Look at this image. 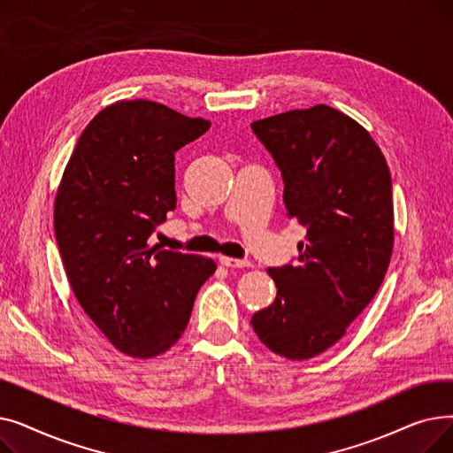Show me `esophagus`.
Returning <instances> with one entry per match:
<instances>
[{
    "label": "esophagus",
    "mask_w": 453,
    "mask_h": 453,
    "mask_svg": "<svg viewBox=\"0 0 453 453\" xmlns=\"http://www.w3.org/2000/svg\"><path fill=\"white\" fill-rule=\"evenodd\" d=\"M220 265L226 268H251L250 260L233 258V257H220Z\"/></svg>",
    "instance_id": "esophagus-1"
}]
</instances>
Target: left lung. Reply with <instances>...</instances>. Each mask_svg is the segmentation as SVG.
Returning a JSON list of instances; mask_svg holds the SVG:
<instances>
[{
  "label": "left lung",
  "instance_id": "8db88e82",
  "mask_svg": "<svg viewBox=\"0 0 453 453\" xmlns=\"http://www.w3.org/2000/svg\"><path fill=\"white\" fill-rule=\"evenodd\" d=\"M306 227L299 265L268 268L275 301L251 326L272 352L308 360L340 342L382 284L395 242L391 174L371 134L326 104L251 123Z\"/></svg>",
  "mask_w": 453,
  "mask_h": 453
}]
</instances>
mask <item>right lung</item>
I'll use <instances>...</instances> for the list:
<instances>
[{
    "mask_svg": "<svg viewBox=\"0 0 453 453\" xmlns=\"http://www.w3.org/2000/svg\"><path fill=\"white\" fill-rule=\"evenodd\" d=\"M209 121L154 101H117L81 134L55 196L69 287L108 342L154 358L183 334L214 260L159 250L149 236L176 207L174 152Z\"/></svg>",
    "mask_w": 453,
    "mask_h": 453,
    "instance_id": "1",
    "label": "right lung"
}]
</instances>
